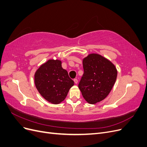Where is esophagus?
I'll list each match as a JSON object with an SVG mask.
<instances>
[{"instance_id": "esophagus-1", "label": "esophagus", "mask_w": 147, "mask_h": 147, "mask_svg": "<svg viewBox=\"0 0 147 147\" xmlns=\"http://www.w3.org/2000/svg\"><path fill=\"white\" fill-rule=\"evenodd\" d=\"M74 83H75V84H77V83H78V80H77V78H75V79L74 80Z\"/></svg>"}]
</instances>
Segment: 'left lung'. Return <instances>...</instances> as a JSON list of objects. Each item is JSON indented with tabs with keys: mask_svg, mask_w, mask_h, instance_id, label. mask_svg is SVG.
<instances>
[{
	"mask_svg": "<svg viewBox=\"0 0 147 147\" xmlns=\"http://www.w3.org/2000/svg\"><path fill=\"white\" fill-rule=\"evenodd\" d=\"M84 74L78 84L84 99L94 104L109 95L116 82L117 70L110 61L97 54L83 60Z\"/></svg>",
	"mask_w": 147,
	"mask_h": 147,
	"instance_id": "obj_1",
	"label": "left lung"
}]
</instances>
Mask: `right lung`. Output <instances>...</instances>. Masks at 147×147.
<instances>
[{
    "label": "right lung",
    "mask_w": 147,
    "mask_h": 147,
    "mask_svg": "<svg viewBox=\"0 0 147 147\" xmlns=\"http://www.w3.org/2000/svg\"><path fill=\"white\" fill-rule=\"evenodd\" d=\"M34 80L40 94L53 104L63 101L74 84L67 71L62 67L61 61L57 59L48 60L40 67L35 74Z\"/></svg>",
    "instance_id": "obj_1"
}]
</instances>
